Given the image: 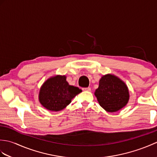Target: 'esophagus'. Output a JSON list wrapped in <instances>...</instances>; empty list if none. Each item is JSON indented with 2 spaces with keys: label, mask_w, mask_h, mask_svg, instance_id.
I'll list each match as a JSON object with an SVG mask.
<instances>
[{
  "label": "esophagus",
  "mask_w": 157,
  "mask_h": 157,
  "mask_svg": "<svg viewBox=\"0 0 157 157\" xmlns=\"http://www.w3.org/2000/svg\"><path fill=\"white\" fill-rule=\"evenodd\" d=\"M82 90L84 91H88V92H90L91 90V88H82Z\"/></svg>",
  "instance_id": "obj_1"
}]
</instances>
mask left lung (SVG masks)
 Segmentation results:
<instances>
[{"label":"left lung","instance_id":"left-lung-1","mask_svg":"<svg viewBox=\"0 0 157 157\" xmlns=\"http://www.w3.org/2000/svg\"><path fill=\"white\" fill-rule=\"evenodd\" d=\"M94 94L100 105L111 113L124 107L129 98L128 86L121 79L112 74L102 77Z\"/></svg>","mask_w":157,"mask_h":157}]
</instances>
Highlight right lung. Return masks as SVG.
I'll use <instances>...</instances> for the list:
<instances>
[{"instance_id": "obj_1", "label": "right lung", "mask_w": 157, "mask_h": 157, "mask_svg": "<svg viewBox=\"0 0 157 157\" xmlns=\"http://www.w3.org/2000/svg\"><path fill=\"white\" fill-rule=\"evenodd\" d=\"M81 92V89L68 84L65 75H56L48 79L42 86L39 101L49 111H61Z\"/></svg>"}]
</instances>
